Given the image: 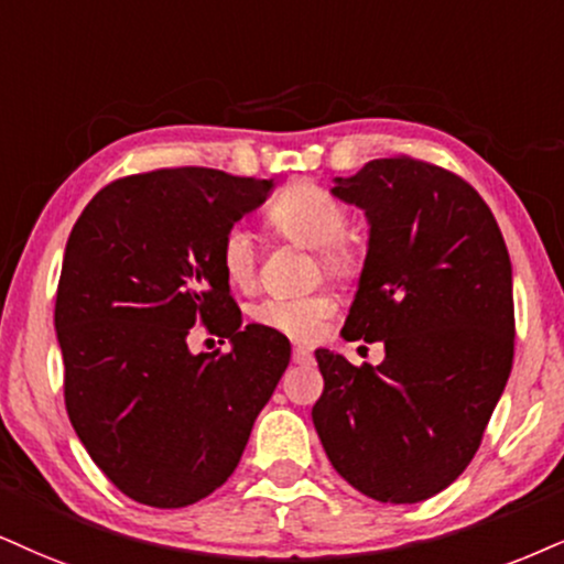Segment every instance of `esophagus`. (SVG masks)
Wrapping results in <instances>:
<instances>
[{
	"label": "esophagus",
	"instance_id": "obj_1",
	"mask_svg": "<svg viewBox=\"0 0 564 564\" xmlns=\"http://www.w3.org/2000/svg\"><path fill=\"white\" fill-rule=\"evenodd\" d=\"M293 360L295 364H311V350L308 347H293Z\"/></svg>",
	"mask_w": 564,
	"mask_h": 564
}]
</instances>
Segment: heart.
<instances>
[{"mask_svg":"<svg viewBox=\"0 0 564 564\" xmlns=\"http://www.w3.org/2000/svg\"><path fill=\"white\" fill-rule=\"evenodd\" d=\"M269 221L276 232L297 246L318 250L322 267L335 276L356 271V253L345 246L347 212L339 200L314 183H295L269 208ZM259 248L248 227L232 225L219 246V263L232 288L246 290L256 280ZM335 314V301L326 293L303 297H263L250 305V318L263 329L293 339H314L326 318Z\"/></svg>","mask_w":564,"mask_h":564,"instance_id":"obj_1","label":"heart"}]
</instances>
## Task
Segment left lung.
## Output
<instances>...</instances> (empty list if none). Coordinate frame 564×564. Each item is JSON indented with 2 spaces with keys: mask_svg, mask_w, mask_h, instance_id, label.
<instances>
[{
  "mask_svg": "<svg viewBox=\"0 0 564 564\" xmlns=\"http://www.w3.org/2000/svg\"><path fill=\"white\" fill-rule=\"evenodd\" d=\"M332 196L368 221L343 337L384 343L387 356L356 368L318 347L311 419L347 484L377 502H423L474 460L510 379V253L484 198L442 166L373 159L335 177Z\"/></svg>",
  "mask_w": 564,
  "mask_h": 564,
  "instance_id": "1",
  "label": "left lung"
}]
</instances>
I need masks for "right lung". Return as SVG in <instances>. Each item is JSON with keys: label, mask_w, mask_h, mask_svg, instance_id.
Returning a JSON list of instances; mask_svg holds the SVG:
<instances>
[{"label": "right lung", "mask_w": 564, "mask_h": 564, "mask_svg": "<svg viewBox=\"0 0 564 564\" xmlns=\"http://www.w3.org/2000/svg\"><path fill=\"white\" fill-rule=\"evenodd\" d=\"M274 180L180 166L117 180L69 232L54 305L65 405L90 460L122 495L187 507L238 468L256 415L290 364V339L242 326L221 238ZM204 321L230 352L191 354Z\"/></svg>", "instance_id": "right-lung-1"}]
</instances>
